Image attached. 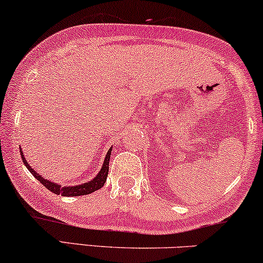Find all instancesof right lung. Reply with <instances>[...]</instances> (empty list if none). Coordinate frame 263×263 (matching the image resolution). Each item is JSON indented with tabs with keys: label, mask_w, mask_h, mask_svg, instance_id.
Listing matches in <instances>:
<instances>
[{
	"label": "right lung",
	"mask_w": 263,
	"mask_h": 263,
	"mask_svg": "<svg viewBox=\"0 0 263 263\" xmlns=\"http://www.w3.org/2000/svg\"><path fill=\"white\" fill-rule=\"evenodd\" d=\"M111 149L112 148H110L108 151L107 155H105L104 161H103L102 168L99 170L98 174L96 175L95 178L89 179L88 182H85V183H82V184L64 185V187L59 183H55V182L48 181L47 178L42 177L41 175L37 174V172H36L34 168L29 165V162L25 160L24 153L22 152V149H21V155H22V160H23V162H24V165L26 166V168L30 171V174L34 176L37 181L41 182V183L45 185L48 191H51L52 193H54V194H58V195L62 194L63 197H80V195L91 194V193L98 191V189H101L103 185H104L105 181H107V177H108V172H109V160H110Z\"/></svg>",
	"instance_id": "add662e5"
}]
</instances>
